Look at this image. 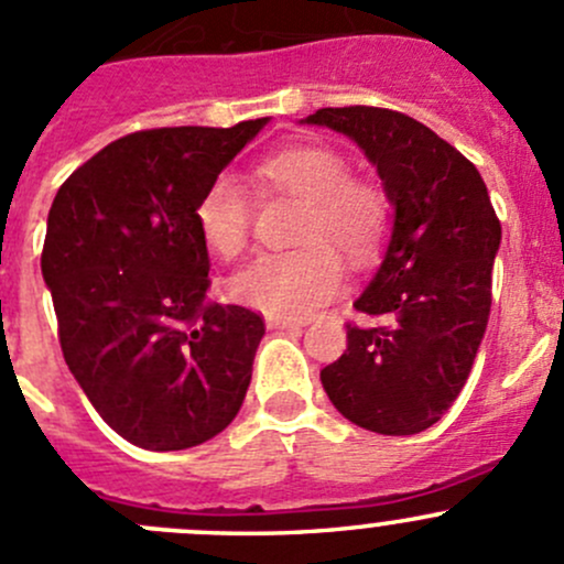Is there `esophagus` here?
Here are the masks:
<instances>
[{
	"label": "esophagus",
	"instance_id": "esophagus-1",
	"mask_svg": "<svg viewBox=\"0 0 564 564\" xmlns=\"http://www.w3.org/2000/svg\"><path fill=\"white\" fill-rule=\"evenodd\" d=\"M267 327H270V329H300V327H303V322H300V318L270 316V318H267Z\"/></svg>",
	"mask_w": 564,
	"mask_h": 564
}]
</instances>
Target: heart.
Wrapping results in <instances>:
<instances>
[{
	"label": "heart",
	"instance_id": "obj_1",
	"mask_svg": "<svg viewBox=\"0 0 564 564\" xmlns=\"http://www.w3.org/2000/svg\"><path fill=\"white\" fill-rule=\"evenodd\" d=\"M256 176L267 187L305 204L292 253H264L240 270L231 292L270 316L300 318L327 303L344 272L328 248L349 261H368L388 231L384 193L366 180H351L344 155L327 147H289L259 163ZM196 226L204 246L220 259H235L248 246L250 204L235 176L220 174L196 202Z\"/></svg>",
	"mask_w": 564,
	"mask_h": 564
}]
</instances>
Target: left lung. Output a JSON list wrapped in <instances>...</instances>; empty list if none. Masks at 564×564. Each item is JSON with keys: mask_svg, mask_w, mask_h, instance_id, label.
<instances>
[{"mask_svg": "<svg viewBox=\"0 0 564 564\" xmlns=\"http://www.w3.org/2000/svg\"><path fill=\"white\" fill-rule=\"evenodd\" d=\"M300 122L349 135L392 204L384 259L355 300L368 324H346L324 392L360 429L420 434L453 406L486 335L502 242L488 187L456 147L401 111L318 108Z\"/></svg>", "mask_w": 564, "mask_h": 564, "instance_id": "left-lung-1", "label": "left lung"}]
</instances>
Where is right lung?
I'll list each match as a JSON object with an SVG mask.
<instances>
[{
	"mask_svg": "<svg viewBox=\"0 0 564 564\" xmlns=\"http://www.w3.org/2000/svg\"><path fill=\"white\" fill-rule=\"evenodd\" d=\"M270 117L122 135L65 180L43 270L67 368L130 445L185 451L240 412L259 314L207 300L196 202Z\"/></svg>",
	"mask_w": 564,
	"mask_h": 564,
	"instance_id": "1",
	"label": "right lung"
}]
</instances>
